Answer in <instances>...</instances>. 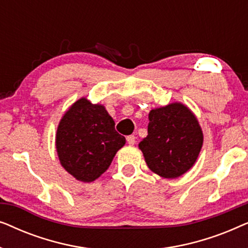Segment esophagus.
<instances>
[{"instance_id": "34e87169", "label": "esophagus", "mask_w": 248, "mask_h": 248, "mask_svg": "<svg viewBox=\"0 0 248 248\" xmlns=\"http://www.w3.org/2000/svg\"><path fill=\"white\" fill-rule=\"evenodd\" d=\"M135 138L134 135H128V137L126 138V141H127V143L130 144V145H133L134 143H135Z\"/></svg>"}]
</instances>
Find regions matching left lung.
<instances>
[{
    "label": "left lung",
    "instance_id": "8db88e82",
    "mask_svg": "<svg viewBox=\"0 0 248 248\" xmlns=\"http://www.w3.org/2000/svg\"><path fill=\"white\" fill-rule=\"evenodd\" d=\"M148 135L139 148L152 171L176 178L194 165L201 151L203 134L199 122L184 105L175 103L152 109Z\"/></svg>",
    "mask_w": 248,
    "mask_h": 248
}]
</instances>
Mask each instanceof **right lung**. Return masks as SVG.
<instances>
[{
  "label": "right lung",
  "instance_id": "right-lung-1",
  "mask_svg": "<svg viewBox=\"0 0 248 248\" xmlns=\"http://www.w3.org/2000/svg\"><path fill=\"white\" fill-rule=\"evenodd\" d=\"M125 138L101 105L81 98L60 122L56 150L61 165L81 182H93L107 170Z\"/></svg>",
  "mask_w": 248,
  "mask_h": 248
}]
</instances>
